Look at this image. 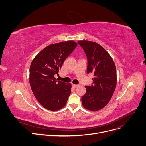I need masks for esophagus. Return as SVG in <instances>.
I'll return each instance as SVG.
<instances>
[{"label": "esophagus", "mask_w": 146, "mask_h": 146, "mask_svg": "<svg viewBox=\"0 0 146 146\" xmlns=\"http://www.w3.org/2000/svg\"><path fill=\"white\" fill-rule=\"evenodd\" d=\"M72 87H77V86H78V85L77 84H72Z\"/></svg>", "instance_id": "esophagus-1"}]
</instances>
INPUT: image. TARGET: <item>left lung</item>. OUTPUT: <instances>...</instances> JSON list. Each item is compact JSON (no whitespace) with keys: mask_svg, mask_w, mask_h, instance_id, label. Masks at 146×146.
<instances>
[{"mask_svg":"<svg viewBox=\"0 0 146 146\" xmlns=\"http://www.w3.org/2000/svg\"><path fill=\"white\" fill-rule=\"evenodd\" d=\"M87 56V73H93V82L86 86V92L82 97L84 108L98 111L110 100L117 84L116 67L111 57L100 44L87 40L78 41Z\"/></svg>","mask_w":146,"mask_h":146,"instance_id":"8db88e82","label":"left lung"}]
</instances>
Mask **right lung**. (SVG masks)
Wrapping results in <instances>:
<instances>
[{
  "instance_id": "obj_1",
  "label": "right lung",
  "mask_w": 146,
  "mask_h": 146,
  "mask_svg": "<svg viewBox=\"0 0 146 146\" xmlns=\"http://www.w3.org/2000/svg\"><path fill=\"white\" fill-rule=\"evenodd\" d=\"M77 46L72 40L50 44L31 63L29 82L32 90L37 101L47 110L63 108L71 93L72 84L57 80L54 76L58 74L63 62Z\"/></svg>"
}]
</instances>
